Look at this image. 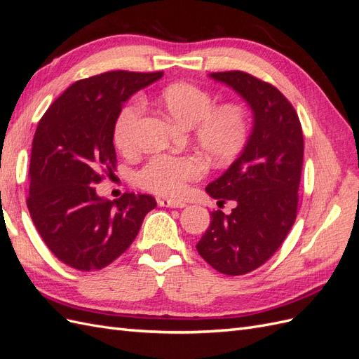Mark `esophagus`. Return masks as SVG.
I'll return each instance as SVG.
<instances>
[{
    "label": "esophagus",
    "instance_id": "obj_1",
    "mask_svg": "<svg viewBox=\"0 0 359 359\" xmlns=\"http://www.w3.org/2000/svg\"><path fill=\"white\" fill-rule=\"evenodd\" d=\"M161 206H168V208H184L186 203L181 202V201H172V199H161L158 201Z\"/></svg>",
    "mask_w": 359,
    "mask_h": 359
}]
</instances>
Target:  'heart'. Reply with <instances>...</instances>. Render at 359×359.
Here are the masks:
<instances>
[{
    "instance_id": "b5f03b06",
    "label": "heart",
    "mask_w": 359,
    "mask_h": 359,
    "mask_svg": "<svg viewBox=\"0 0 359 359\" xmlns=\"http://www.w3.org/2000/svg\"><path fill=\"white\" fill-rule=\"evenodd\" d=\"M168 114L184 127H193L194 142L212 161H229L247 145L252 119L241 103L227 102L214 106V97L198 85L178 82L166 86L160 95ZM144 114V102L135 97L119 111L114 139L116 147L128 153L137 142V127ZM205 172L203 161L194 154H157L137 172L139 186L161 196L175 198L187 184Z\"/></svg>"
}]
</instances>
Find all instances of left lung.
I'll return each mask as SVG.
<instances>
[{"label":"left lung","instance_id":"left-lung-1","mask_svg":"<svg viewBox=\"0 0 359 359\" xmlns=\"http://www.w3.org/2000/svg\"><path fill=\"white\" fill-rule=\"evenodd\" d=\"M253 111V130L241 156L206 187L211 198L235 201L229 215L211 211L196 244L199 255L226 276L252 273L283 244L297 219L304 139L297 111L274 85L245 72L211 73Z\"/></svg>","mask_w":359,"mask_h":359}]
</instances>
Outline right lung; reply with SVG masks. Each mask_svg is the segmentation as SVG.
<instances>
[{
    "label": "right lung",
    "instance_id": "add662e5",
    "mask_svg": "<svg viewBox=\"0 0 359 359\" xmlns=\"http://www.w3.org/2000/svg\"><path fill=\"white\" fill-rule=\"evenodd\" d=\"M161 76L115 70L81 79L39 121L27 205L41 240L62 264L79 271L112 264L156 208L149 194L102 199L95 184L116 170L114 128L123 103Z\"/></svg>",
    "mask_w": 359,
    "mask_h": 359
}]
</instances>
